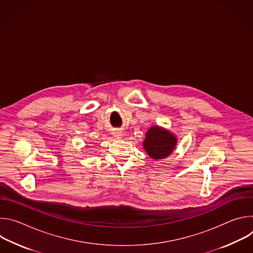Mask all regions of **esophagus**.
<instances>
[{"label": "esophagus", "instance_id": "esophagus-1", "mask_svg": "<svg viewBox=\"0 0 253 253\" xmlns=\"http://www.w3.org/2000/svg\"><path fill=\"white\" fill-rule=\"evenodd\" d=\"M113 136L114 137H116L117 139H120V138H122V136H123V132L121 131V130H114L113 131Z\"/></svg>", "mask_w": 253, "mask_h": 253}]
</instances>
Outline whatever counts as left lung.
I'll return each mask as SVG.
<instances>
[{
	"instance_id": "obj_1",
	"label": "left lung",
	"mask_w": 253,
	"mask_h": 253,
	"mask_svg": "<svg viewBox=\"0 0 253 253\" xmlns=\"http://www.w3.org/2000/svg\"><path fill=\"white\" fill-rule=\"evenodd\" d=\"M177 144V138L170 131L159 127L152 126L145 134L143 148L154 160H160L168 157Z\"/></svg>"
}]
</instances>
